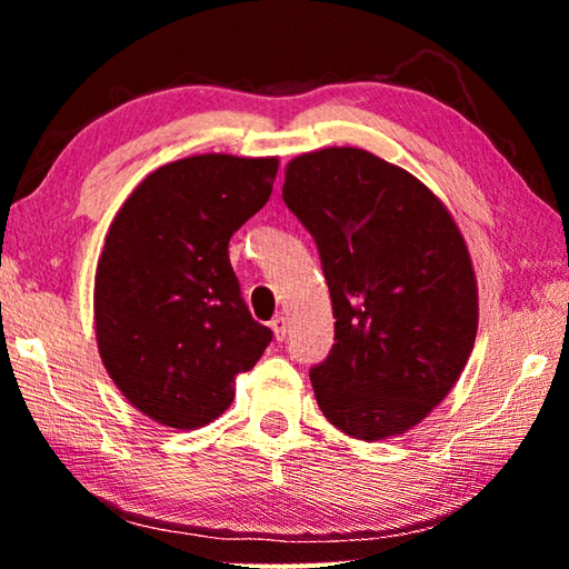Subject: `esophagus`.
<instances>
[{
	"instance_id": "esophagus-1",
	"label": "esophagus",
	"mask_w": 569,
	"mask_h": 569,
	"mask_svg": "<svg viewBox=\"0 0 569 569\" xmlns=\"http://www.w3.org/2000/svg\"><path fill=\"white\" fill-rule=\"evenodd\" d=\"M271 329L276 333V341H283L286 339V331H288V323L283 316H276V319L271 321Z\"/></svg>"
}]
</instances>
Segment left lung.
Instances as JSON below:
<instances>
[{"instance_id":"obj_1","label":"left lung","mask_w":569,"mask_h":569,"mask_svg":"<svg viewBox=\"0 0 569 569\" xmlns=\"http://www.w3.org/2000/svg\"><path fill=\"white\" fill-rule=\"evenodd\" d=\"M283 203L319 248L333 346L311 366L333 427L403 435L455 387L477 336V283L459 228L429 188L359 148L291 160Z\"/></svg>"}]
</instances>
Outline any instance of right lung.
I'll return each instance as SVG.
<instances>
[{
    "label": "right lung",
    "instance_id": "1",
    "mask_svg": "<svg viewBox=\"0 0 569 569\" xmlns=\"http://www.w3.org/2000/svg\"><path fill=\"white\" fill-rule=\"evenodd\" d=\"M276 158L192 156L134 188L94 276L102 363L132 407L172 429L218 419L273 331L253 321L228 240L271 198Z\"/></svg>",
    "mask_w": 569,
    "mask_h": 569
}]
</instances>
